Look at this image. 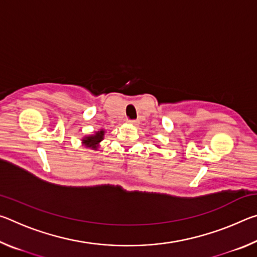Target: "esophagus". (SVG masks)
Wrapping results in <instances>:
<instances>
[{
	"label": "esophagus",
	"mask_w": 257,
	"mask_h": 257,
	"mask_svg": "<svg viewBox=\"0 0 257 257\" xmlns=\"http://www.w3.org/2000/svg\"><path fill=\"white\" fill-rule=\"evenodd\" d=\"M127 122H128L129 124H132V125H136V124L138 123V121H136V120H128Z\"/></svg>",
	"instance_id": "1"
}]
</instances>
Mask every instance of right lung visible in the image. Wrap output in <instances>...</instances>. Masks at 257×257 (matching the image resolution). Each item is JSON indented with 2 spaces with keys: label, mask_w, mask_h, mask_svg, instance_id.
I'll use <instances>...</instances> for the list:
<instances>
[{
  "label": "right lung",
  "mask_w": 257,
  "mask_h": 257,
  "mask_svg": "<svg viewBox=\"0 0 257 257\" xmlns=\"http://www.w3.org/2000/svg\"><path fill=\"white\" fill-rule=\"evenodd\" d=\"M104 135H105V130L99 129L98 132H95L92 135H88V136H84L81 138V144L85 146L86 149H90L94 151H97L99 147V144L104 139Z\"/></svg>",
  "instance_id": "add662e5"
}]
</instances>
